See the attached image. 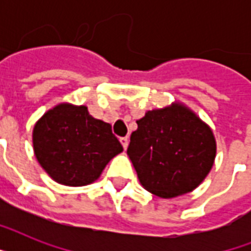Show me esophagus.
Returning a JSON list of instances; mask_svg holds the SVG:
<instances>
[{
  "instance_id": "obj_1",
  "label": "esophagus",
  "mask_w": 251,
  "mask_h": 251,
  "mask_svg": "<svg viewBox=\"0 0 251 251\" xmlns=\"http://www.w3.org/2000/svg\"><path fill=\"white\" fill-rule=\"evenodd\" d=\"M120 142H121V145H122V147H124V150L127 149V146H129V139H127V137L120 138Z\"/></svg>"
}]
</instances>
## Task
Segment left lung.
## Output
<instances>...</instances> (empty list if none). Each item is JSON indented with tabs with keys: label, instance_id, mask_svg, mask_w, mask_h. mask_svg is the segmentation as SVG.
Returning a JSON list of instances; mask_svg holds the SVG:
<instances>
[{
	"label": "left lung",
	"instance_id": "obj_1",
	"mask_svg": "<svg viewBox=\"0 0 251 251\" xmlns=\"http://www.w3.org/2000/svg\"><path fill=\"white\" fill-rule=\"evenodd\" d=\"M131 133L127 155L142 186L161 198L190 193L214 165L216 142L210 126L175 102L149 110Z\"/></svg>",
	"mask_w": 251,
	"mask_h": 251
}]
</instances>
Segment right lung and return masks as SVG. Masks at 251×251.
<instances>
[{
    "instance_id": "1",
    "label": "right lung",
    "mask_w": 251,
    "mask_h": 251,
    "mask_svg": "<svg viewBox=\"0 0 251 251\" xmlns=\"http://www.w3.org/2000/svg\"><path fill=\"white\" fill-rule=\"evenodd\" d=\"M33 152L56 182L84 186L100 177L102 169L122 146L112 126L96 120L87 106L58 104L36 122Z\"/></svg>"
}]
</instances>
